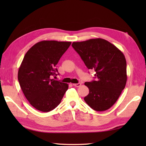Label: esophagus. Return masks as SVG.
<instances>
[{"mask_svg":"<svg viewBox=\"0 0 146 146\" xmlns=\"http://www.w3.org/2000/svg\"><path fill=\"white\" fill-rule=\"evenodd\" d=\"M73 85L74 86H76V87H79L80 86H81V83H74V84H73Z\"/></svg>","mask_w":146,"mask_h":146,"instance_id":"1","label":"esophagus"}]
</instances>
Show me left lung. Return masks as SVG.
<instances>
[{"label": "left lung", "instance_id": "1", "mask_svg": "<svg viewBox=\"0 0 146 146\" xmlns=\"http://www.w3.org/2000/svg\"><path fill=\"white\" fill-rule=\"evenodd\" d=\"M78 52L88 69L94 70L96 81L85 82L89 94L85 102L96 111H105L115 103L127 82V63L123 52L104 39H90L73 42Z\"/></svg>", "mask_w": 146, "mask_h": 146}]
</instances>
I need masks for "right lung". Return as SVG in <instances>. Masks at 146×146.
<instances>
[{
	"label": "right lung",
	"instance_id": "add662e5",
	"mask_svg": "<svg viewBox=\"0 0 146 146\" xmlns=\"http://www.w3.org/2000/svg\"><path fill=\"white\" fill-rule=\"evenodd\" d=\"M71 42L42 41L26 53L18 71L20 86L29 104L43 112L60 104L68 88L67 83L52 79L56 66Z\"/></svg>",
	"mask_w": 146,
	"mask_h": 146
}]
</instances>
